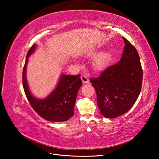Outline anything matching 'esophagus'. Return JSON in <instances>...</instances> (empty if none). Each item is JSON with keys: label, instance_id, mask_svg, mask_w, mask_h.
<instances>
[{"label": "esophagus", "instance_id": "1", "mask_svg": "<svg viewBox=\"0 0 159 159\" xmlns=\"http://www.w3.org/2000/svg\"><path fill=\"white\" fill-rule=\"evenodd\" d=\"M81 79H82V81H83V83L84 84H87L89 83V79L84 75H83L81 76Z\"/></svg>", "mask_w": 159, "mask_h": 159}]
</instances>
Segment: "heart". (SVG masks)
I'll use <instances>...</instances> for the list:
<instances>
[{
  "label": "heart",
  "mask_w": 159,
  "mask_h": 159,
  "mask_svg": "<svg viewBox=\"0 0 159 159\" xmlns=\"http://www.w3.org/2000/svg\"><path fill=\"white\" fill-rule=\"evenodd\" d=\"M94 53V51L90 52V55ZM111 59V54L109 52H102L97 54L94 58V66L97 69H102L108 64Z\"/></svg>",
  "instance_id": "obj_1"
}]
</instances>
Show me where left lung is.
<instances>
[{"instance_id":"1","label":"left lung","mask_w":159,"mask_h":159,"mask_svg":"<svg viewBox=\"0 0 159 159\" xmlns=\"http://www.w3.org/2000/svg\"><path fill=\"white\" fill-rule=\"evenodd\" d=\"M123 39L125 46L119 62L90 79L100 113L106 118H116L129 111L141 90L143 70L139 54L129 41Z\"/></svg>"}]
</instances>
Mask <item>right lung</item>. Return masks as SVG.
<instances>
[{"label":"right lung","instance_id":"obj_1","mask_svg":"<svg viewBox=\"0 0 159 159\" xmlns=\"http://www.w3.org/2000/svg\"><path fill=\"white\" fill-rule=\"evenodd\" d=\"M35 44L28 51L23 69L22 80L25 96L35 112L43 119L54 122H62L74 115V107L78 91L82 85L80 75H61L56 88L45 98L39 99L32 95L26 79L28 57L35 49Z\"/></svg>","mask_w":159,"mask_h":159}]
</instances>
